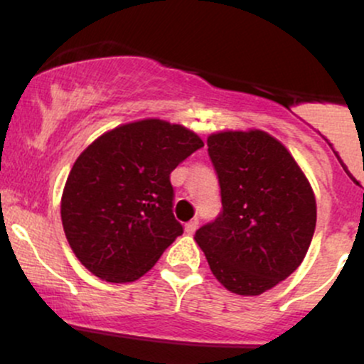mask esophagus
Returning a JSON list of instances; mask_svg holds the SVG:
<instances>
[{
  "instance_id": "1",
  "label": "esophagus",
  "mask_w": 364,
  "mask_h": 364,
  "mask_svg": "<svg viewBox=\"0 0 364 364\" xmlns=\"http://www.w3.org/2000/svg\"><path fill=\"white\" fill-rule=\"evenodd\" d=\"M196 228H198V220H190V223H186L185 225V231L188 232V235H193V232L196 231Z\"/></svg>"
}]
</instances>
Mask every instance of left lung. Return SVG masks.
<instances>
[{
    "label": "left lung",
    "mask_w": 364,
    "mask_h": 364,
    "mask_svg": "<svg viewBox=\"0 0 364 364\" xmlns=\"http://www.w3.org/2000/svg\"><path fill=\"white\" fill-rule=\"evenodd\" d=\"M207 145L223 208L195 241L225 289L262 294L301 265L316 225L315 196L287 149L267 133H215Z\"/></svg>",
    "instance_id": "left-lung-1"
}]
</instances>
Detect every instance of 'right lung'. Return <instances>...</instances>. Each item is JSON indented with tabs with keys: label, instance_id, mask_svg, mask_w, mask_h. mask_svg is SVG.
I'll list each match as a JSON object with an SVG mask.
<instances>
[{
	"label": "right lung",
	"instance_id": "add662e5",
	"mask_svg": "<svg viewBox=\"0 0 364 364\" xmlns=\"http://www.w3.org/2000/svg\"><path fill=\"white\" fill-rule=\"evenodd\" d=\"M203 147L190 129L144 119L104 133L75 161L61 198L66 240L87 270L133 282L183 235L171 173Z\"/></svg>",
	"mask_w": 364,
	"mask_h": 364
}]
</instances>
